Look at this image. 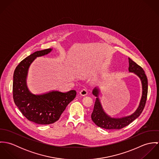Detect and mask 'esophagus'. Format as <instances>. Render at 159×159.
Listing matches in <instances>:
<instances>
[{
	"label": "esophagus",
	"instance_id": "esophagus-1",
	"mask_svg": "<svg viewBox=\"0 0 159 159\" xmlns=\"http://www.w3.org/2000/svg\"><path fill=\"white\" fill-rule=\"evenodd\" d=\"M80 93L82 96H86L88 94V91L86 89H82L81 91L80 92Z\"/></svg>",
	"mask_w": 159,
	"mask_h": 159
}]
</instances>
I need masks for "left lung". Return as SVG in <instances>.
I'll return each instance as SVG.
<instances>
[{
  "label": "left lung",
  "instance_id": "1",
  "mask_svg": "<svg viewBox=\"0 0 159 159\" xmlns=\"http://www.w3.org/2000/svg\"><path fill=\"white\" fill-rule=\"evenodd\" d=\"M129 71L134 72L135 74H136L141 81L143 93L139 105L138 109L136 110V111L129 116L124 117L122 118H112L105 113L103 109L102 108L99 98H98L99 91L98 89L95 88L92 91V93L97 98L95 100L93 110L92 113L91 114V118L93 122L98 127L108 130L121 129L126 127L127 125H129L135 119H136L139 116V115L141 114L143 110H144L148 96V79L146 75H145L144 71L143 70L142 67L138 66L129 57Z\"/></svg>",
  "mask_w": 159,
  "mask_h": 159
}]
</instances>
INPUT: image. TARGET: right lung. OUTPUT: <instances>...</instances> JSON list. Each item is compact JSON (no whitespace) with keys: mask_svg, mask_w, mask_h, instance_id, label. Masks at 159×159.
Instances as JSON below:
<instances>
[{"mask_svg":"<svg viewBox=\"0 0 159 159\" xmlns=\"http://www.w3.org/2000/svg\"><path fill=\"white\" fill-rule=\"evenodd\" d=\"M51 51V48L37 51L27 56L18 65L13 74V97L15 105L27 119L41 125L58 120L76 95L74 90L66 93L52 91L42 95H34L29 91L26 78L30 65L36 57L45 56Z\"/></svg>","mask_w":159,"mask_h":159,"instance_id":"right-lung-1","label":"right lung"}]
</instances>
